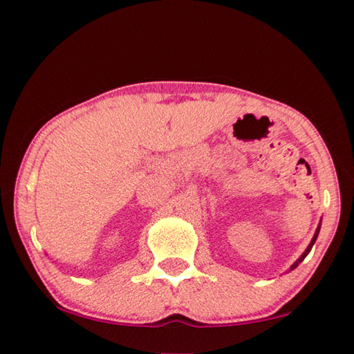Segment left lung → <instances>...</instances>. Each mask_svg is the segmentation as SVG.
<instances>
[{"instance_id": "1", "label": "left lung", "mask_w": 354, "mask_h": 354, "mask_svg": "<svg viewBox=\"0 0 354 354\" xmlns=\"http://www.w3.org/2000/svg\"><path fill=\"white\" fill-rule=\"evenodd\" d=\"M320 223H322V220H320ZM320 223H319V226H317V230H315V234H314V237H313V241H310V243L308 245V248H306V250H304V253H303L301 256H299V257H298V259H297L295 262H293V263H292V266H290V270H293V268H297V267H298V263H301V262L304 261V257H306V256L309 254V251H310V250H313V247H314V243H315V241H317V237H319V232H320V226H322Z\"/></svg>"}]
</instances>
